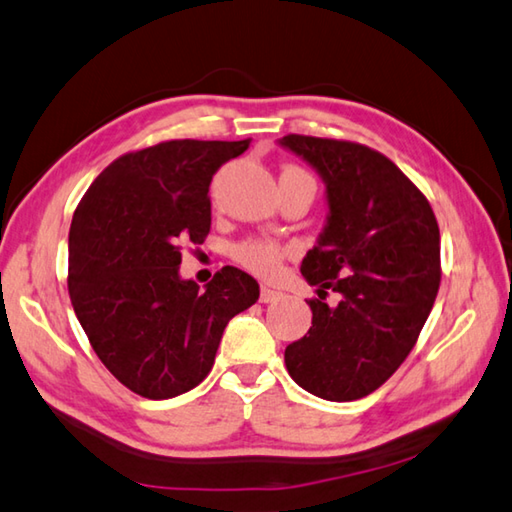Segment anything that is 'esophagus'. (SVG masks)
I'll return each instance as SVG.
<instances>
[{
  "label": "esophagus",
  "mask_w": 512,
  "mask_h": 512,
  "mask_svg": "<svg viewBox=\"0 0 512 512\" xmlns=\"http://www.w3.org/2000/svg\"><path fill=\"white\" fill-rule=\"evenodd\" d=\"M277 299H282V293H279V290L268 288V286H262V290H259V302L262 304H273Z\"/></svg>",
  "instance_id": "obj_1"
}]
</instances>
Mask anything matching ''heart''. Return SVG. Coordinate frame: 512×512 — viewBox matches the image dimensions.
Returning a JSON list of instances; mask_svg holds the SVG:
<instances>
[{"mask_svg": "<svg viewBox=\"0 0 512 512\" xmlns=\"http://www.w3.org/2000/svg\"><path fill=\"white\" fill-rule=\"evenodd\" d=\"M284 170H299V173H304V170L297 166H286ZM290 250L293 248L288 244L275 242V239L248 237V239H242V242H237L233 250H230V255H233V259L239 266L250 270L253 275L270 279L282 270V264L290 255Z\"/></svg>", "mask_w": 512, "mask_h": 512, "instance_id": "obj_1", "label": "heart"}]
</instances>
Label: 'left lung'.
Masks as SVG:
<instances>
[{
	"instance_id": "left-lung-1",
	"label": "left lung",
	"mask_w": 512,
	"mask_h": 512,
	"mask_svg": "<svg viewBox=\"0 0 512 512\" xmlns=\"http://www.w3.org/2000/svg\"><path fill=\"white\" fill-rule=\"evenodd\" d=\"M282 146L317 168L328 224L302 275L313 326L286 346L290 377L328 402H353L404 364L433 310L442 262L439 226L426 195L386 155L346 139L286 135ZM328 289L343 295L335 309Z\"/></svg>"
}]
</instances>
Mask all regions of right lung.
Wrapping results in <instances>:
<instances>
[{
	"mask_svg": "<svg viewBox=\"0 0 512 512\" xmlns=\"http://www.w3.org/2000/svg\"><path fill=\"white\" fill-rule=\"evenodd\" d=\"M248 144L168 139L130 150L77 204L70 304L102 364L146 399L202 382L226 324L259 299V284L235 266L217 270L206 290L179 279L182 246L210 233L213 175Z\"/></svg>",
	"mask_w": 512,
	"mask_h": 512,
	"instance_id": "1",
	"label": "right lung"
}]
</instances>
